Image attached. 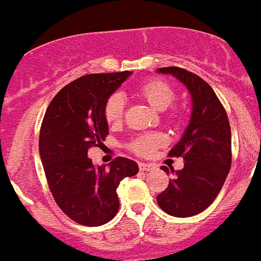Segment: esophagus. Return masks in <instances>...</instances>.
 Segmentation results:
<instances>
[{
	"label": "esophagus",
	"instance_id": "obj_1",
	"mask_svg": "<svg viewBox=\"0 0 261 261\" xmlns=\"http://www.w3.org/2000/svg\"><path fill=\"white\" fill-rule=\"evenodd\" d=\"M138 167H140V170L141 171H151V170H154V165H150V163H140L138 165Z\"/></svg>",
	"mask_w": 261,
	"mask_h": 261
}]
</instances>
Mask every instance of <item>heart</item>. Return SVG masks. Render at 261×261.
<instances>
[{"label": "heart", "mask_w": 261, "mask_h": 261, "mask_svg": "<svg viewBox=\"0 0 261 261\" xmlns=\"http://www.w3.org/2000/svg\"><path fill=\"white\" fill-rule=\"evenodd\" d=\"M138 95L145 99L149 106L155 111L167 110L175 100V90L171 85L159 78L146 81L138 87ZM125 108V100L121 94L116 93L111 95L105 106V119L108 124L114 125L121 121ZM179 112L176 110L168 112L170 119H179ZM165 137L161 133H144L135 137L130 142V149L140 155H149L154 149L162 145Z\"/></svg>", "instance_id": "heart-1"}]
</instances>
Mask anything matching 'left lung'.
<instances>
[{
    "label": "left lung",
    "instance_id": "8db88e82",
    "mask_svg": "<svg viewBox=\"0 0 261 261\" xmlns=\"http://www.w3.org/2000/svg\"><path fill=\"white\" fill-rule=\"evenodd\" d=\"M176 78L191 95V117L170 155L183 156L184 168L175 171L167 190L156 196L162 211L174 217L196 216L220 193L231 167V129L225 108L211 86L199 75L176 66L156 69ZM166 174H170L162 166Z\"/></svg>",
    "mask_w": 261,
    "mask_h": 261
}]
</instances>
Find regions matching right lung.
<instances>
[{
  "label": "right lung",
  "instance_id": "1",
  "mask_svg": "<svg viewBox=\"0 0 261 261\" xmlns=\"http://www.w3.org/2000/svg\"><path fill=\"white\" fill-rule=\"evenodd\" d=\"M132 71L87 74L66 85L45 111L39 136V154L55 201L69 218L100 226L116 216V190L124 177L135 176L138 165L117 158L108 167L87 156L108 135L105 106Z\"/></svg>",
  "mask_w": 261,
  "mask_h": 261
}]
</instances>
